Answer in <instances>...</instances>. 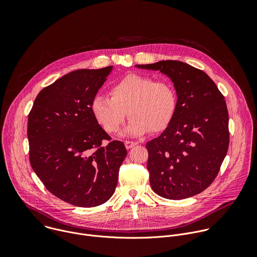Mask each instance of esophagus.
<instances>
[{
  "label": "esophagus",
  "instance_id": "esophagus-1",
  "mask_svg": "<svg viewBox=\"0 0 257 257\" xmlns=\"http://www.w3.org/2000/svg\"><path fill=\"white\" fill-rule=\"evenodd\" d=\"M136 144H137V143L134 142V141H130V140H126V141H125V146H126L127 150H130V149L134 148V146H135Z\"/></svg>",
  "mask_w": 257,
  "mask_h": 257
}]
</instances>
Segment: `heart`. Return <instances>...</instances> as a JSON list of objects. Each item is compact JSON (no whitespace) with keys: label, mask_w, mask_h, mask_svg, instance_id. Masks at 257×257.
I'll return each mask as SVG.
<instances>
[{"label":"heart","mask_w":257,"mask_h":257,"mask_svg":"<svg viewBox=\"0 0 257 257\" xmlns=\"http://www.w3.org/2000/svg\"><path fill=\"white\" fill-rule=\"evenodd\" d=\"M109 94H96L90 102L93 118L107 133L119 131L127 113L131 117L126 128L128 134L162 132L171 124L178 108L174 85L149 75L128 74L111 86Z\"/></svg>","instance_id":"b5f03b06"}]
</instances>
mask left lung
I'll return each mask as SVG.
<instances>
[{"mask_svg":"<svg viewBox=\"0 0 257 257\" xmlns=\"http://www.w3.org/2000/svg\"><path fill=\"white\" fill-rule=\"evenodd\" d=\"M136 67L160 70L178 95L173 121L146 143L151 186L168 199L194 196L213 182L229 149L225 97L206 73L186 63L167 60Z\"/></svg>","mask_w":257,"mask_h":257,"instance_id":"left-lung-1","label":"left lung"}]
</instances>
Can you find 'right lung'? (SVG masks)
I'll use <instances>...</instances> for the list:
<instances>
[{
	"label": "right lung",
	"instance_id": "1",
	"mask_svg": "<svg viewBox=\"0 0 257 257\" xmlns=\"http://www.w3.org/2000/svg\"><path fill=\"white\" fill-rule=\"evenodd\" d=\"M112 66L64 75L36 96L28 115L31 168L56 197L80 207L107 201L127 156L93 118L90 102ZM103 140L109 142L102 145Z\"/></svg>",
	"mask_w": 257,
	"mask_h": 257
}]
</instances>
